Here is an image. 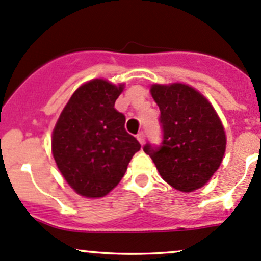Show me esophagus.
Returning <instances> with one entry per match:
<instances>
[{"instance_id": "34e87169", "label": "esophagus", "mask_w": 261, "mask_h": 261, "mask_svg": "<svg viewBox=\"0 0 261 261\" xmlns=\"http://www.w3.org/2000/svg\"><path fill=\"white\" fill-rule=\"evenodd\" d=\"M136 138H138L139 143H140L141 145H143V144L145 143V134H144L143 131H141V133H139V134H138V136H136Z\"/></svg>"}]
</instances>
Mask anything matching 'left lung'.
I'll return each instance as SVG.
<instances>
[{
  "label": "left lung",
  "mask_w": 261,
  "mask_h": 261,
  "mask_svg": "<svg viewBox=\"0 0 261 261\" xmlns=\"http://www.w3.org/2000/svg\"><path fill=\"white\" fill-rule=\"evenodd\" d=\"M152 98L160 110L163 141L146 144L144 151L173 188L193 192L218 169L226 150L222 122L198 91L181 83L152 84Z\"/></svg>",
  "instance_id": "obj_1"
}]
</instances>
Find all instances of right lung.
<instances>
[{"instance_id":"1","label":"right lung","mask_w":261,"mask_h":261,"mask_svg":"<svg viewBox=\"0 0 261 261\" xmlns=\"http://www.w3.org/2000/svg\"><path fill=\"white\" fill-rule=\"evenodd\" d=\"M123 84L93 80L73 93L53 130L51 151L58 169L81 196L99 198L120 183L141 145L125 130L115 109Z\"/></svg>"}]
</instances>
